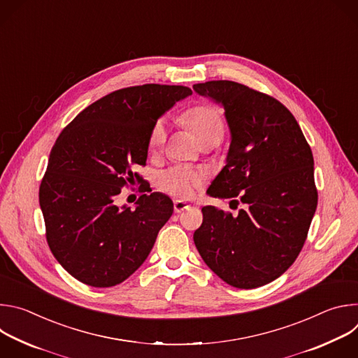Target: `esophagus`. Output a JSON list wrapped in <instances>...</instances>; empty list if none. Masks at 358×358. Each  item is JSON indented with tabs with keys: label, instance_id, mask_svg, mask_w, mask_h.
<instances>
[{
	"label": "esophagus",
	"instance_id": "34e87169",
	"mask_svg": "<svg viewBox=\"0 0 358 358\" xmlns=\"http://www.w3.org/2000/svg\"><path fill=\"white\" fill-rule=\"evenodd\" d=\"M188 208H189V203H188V202L181 201V199L174 201V213L180 214V213H182V211H185V210H188Z\"/></svg>",
	"mask_w": 358,
	"mask_h": 358
}]
</instances>
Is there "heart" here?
<instances>
[{"label": "heart", "mask_w": 358, "mask_h": 358, "mask_svg": "<svg viewBox=\"0 0 358 358\" xmlns=\"http://www.w3.org/2000/svg\"><path fill=\"white\" fill-rule=\"evenodd\" d=\"M181 123L195 136L198 143L208 140H221L225 131V122L221 112L210 105H199L189 108L181 115ZM167 129L163 120H159L151 127L148 144L151 150L159 148L166 140ZM159 182L163 189L171 195L188 198L194 195L202 184V177L188 167H170L160 173Z\"/></svg>", "instance_id": "obj_1"}]
</instances>
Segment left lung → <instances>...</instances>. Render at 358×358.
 Returning <instances> with one entry per match:
<instances>
[{
  "label": "left lung",
  "instance_id": "8db88e82",
  "mask_svg": "<svg viewBox=\"0 0 358 358\" xmlns=\"http://www.w3.org/2000/svg\"><path fill=\"white\" fill-rule=\"evenodd\" d=\"M194 90L225 110L231 131L227 164L207 194L231 199L236 215L202 208L194 243L208 268L238 289L283 275L300 253L317 207L315 162L293 115L275 97L232 80Z\"/></svg>",
  "mask_w": 358,
  "mask_h": 358
}]
</instances>
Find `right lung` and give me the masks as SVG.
<instances>
[{
	"label": "right lung",
	"mask_w": 358,
	"mask_h": 358,
	"mask_svg": "<svg viewBox=\"0 0 358 358\" xmlns=\"http://www.w3.org/2000/svg\"><path fill=\"white\" fill-rule=\"evenodd\" d=\"M192 92L147 83L115 90L82 110L50 150L39 187L46 241L62 268L93 287H112L148 257L173 215V201L143 194L136 208L116 206L140 176L157 119Z\"/></svg>",
	"instance_id": "right-lung-1"
}]
</instances>
